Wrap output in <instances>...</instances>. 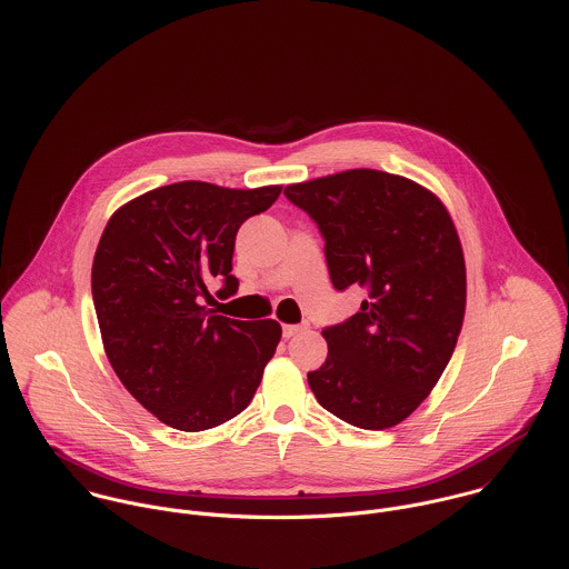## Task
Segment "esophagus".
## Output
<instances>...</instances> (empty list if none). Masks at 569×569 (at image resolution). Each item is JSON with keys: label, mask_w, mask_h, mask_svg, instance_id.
<instances>
[{"label": "esophagus", "mask_w": 569, "mask_h": 569, "mask_svg": "<svg viewBox=\"0 0 569 569\" xmlns=\"http://www.w3.org/2000/svg\"><path fill=\"white\" fill-rule=\"evenodd\" d=\"M309 325H287L282 326V335L289 339V337H293V335H298V332H302V330H307Z\"/></svg>", "instance_id": "obj_1"}]
</instances>
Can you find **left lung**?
<instances>
[{
	"label": "left lung",
	"mask_w": 569,
	"mask_h": 569,
	"mask_svg": "<svg viewBox=\"0 0 569 569\" xmlns=\"http://www.w3.org/2000/svg\"><path fill=\"white\" fill-rule=\"evenodd\" d=\"M320 228L337 291L361 309L322 330L328 357L309 372L318 403L359 429H388L445 372L465 320L467 269L442 201L416 181L355 168L284 188Z\"/></svg>",
	"instance_id": "8db88e82"
}]
</instances>
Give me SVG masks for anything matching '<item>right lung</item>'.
<instances>
[{"mask_svg": "<svg viewBox=\"0 0 569 569\" xmlns=\"http://www.w3.org/2000/svg\"><path fill=\"white\" fill-rule=\"evenodd\" d=\"M280 190L170 183L116 210L100 237L91 296L104 352L133 399L172 429L203 431L241 413L276 352V320H230L201 300L212 278L219 293L239 291L237 232Z\"/></svg>", "mask_w": 569, "mask_h": 569, "instance_id": "add662e5", "label": "right lung"}]
</instances>
